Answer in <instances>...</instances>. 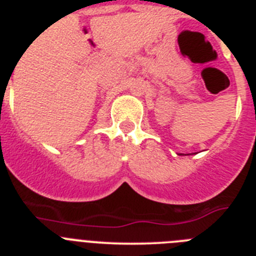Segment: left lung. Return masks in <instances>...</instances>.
<instances>
[{
	"instance_id": "left-lung-1",
	"label": "left lung",
	"mask_w": 256,
	"mask_h": 256,
	"mask_svg": "<svg viewBox=\"0 0 256 256\" xmlns=\"http://www.w3.org/2000/svg\"><path fill=\"white\" fill-rule=\"evenodd\" d=\"M180 155H184V154H180Z\"/></svg>"
}]
</instances>
